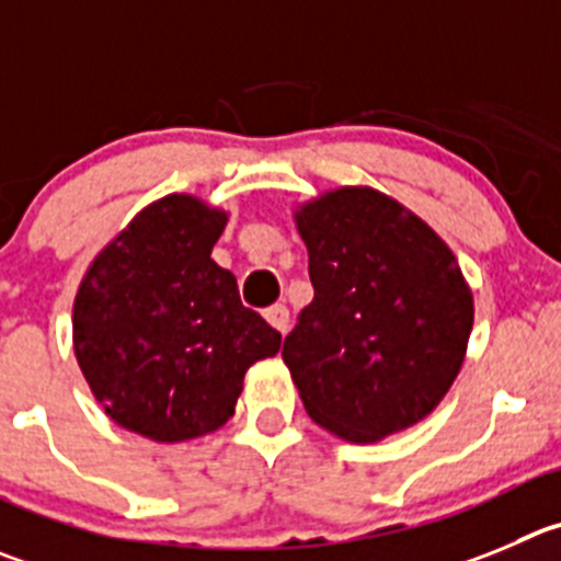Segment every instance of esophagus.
I'll return each mask as SVG.
<instances>
[{"label": "esophagus", "instance_id": "34e87169", "mask_svg": "<svg viewBox=\"0 0 561 561\" xmlns=\"http://www.w3.org/2000/svg\"><path fill=\"white\" fill-rule=\"evenodd\" d=\"M265 321L276 329V332H287V323H290V312H287L285 305H274L263 312Z\"/></svg>", "mask_w": 561, "mask_h": 561}]
</instances>
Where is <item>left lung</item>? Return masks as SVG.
Listing matches in <instances>:
<instances>
[{
	"label": "left lung",
	"mask_w": 561,
	"mask_h": 561,
	"mask_svg": "<svg viewBox=\"0 0 561 561\" xmlns=\"http://www.w3.org/2000/svg\"><path fill=\"white\" fill-rule=\"evenodd\" d=\"M316 298L285 337L305 410L348 443L423 421L462 368L473 296L439 234L374 187L296 209Z\"/></svg>",
	"instance_id": "left-lung-1"
}]
</instances>
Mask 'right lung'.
Returning a JSON list of instances; mask_svg holds the SVG:
<instances>
[{
  "mask_svg": "<svg viewBox=\"0 0 561 561\" xmlns=\"http://www.w3.org/2000/svg\"><path fill=\"white\" fill-rule=\"evenodd\" d=\"M227 213L171 193L96 256L75 298V354L102 410L157 443L216 432L282 334L243 307L213 245Z\"/></svg>",
  "mask_w": 561,
  "mask_h": 561,
  "instance_id": "right-lung-1",
  "label": "right lung"
}]
</instances>
